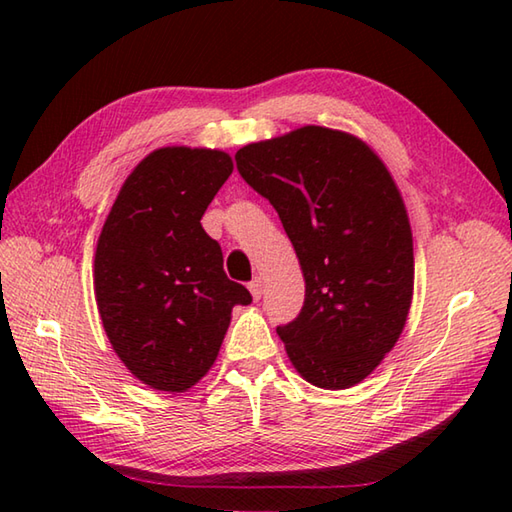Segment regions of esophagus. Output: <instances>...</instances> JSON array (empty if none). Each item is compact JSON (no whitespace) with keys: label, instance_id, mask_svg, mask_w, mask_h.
Masks as SVG:
<instances>
[{"label":"esophagus","instance_id":"esophagus-1","mask_svg":"<svg viewBox=\"0 0 512 512\" xmlns=\"http://www.w3.org/2000/svg\"><path fill=\"white\" fill-rule=\"evenodd\" d=\"M248 290H250V295H253V299L257 301L259 297H262V279L255 277V279L248 284Z\"/></svg>","mask_w":512,"mask_h":512}]
</instances>
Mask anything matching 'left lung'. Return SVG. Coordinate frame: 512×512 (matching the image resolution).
Listing matches in <instances>:
<instances>
[{
	"label": "left lung",
	"mask_w": 512,
	"mask_h": 512,
	"mask_svg": "<svg viewBox=\"0 0 512 512\" xmlns=\"http://www.w3.org/2000/svg\"><path fill=\"white\" fill-rule=\"evenodd\" d=\"M237 171L275 206L306 279L295 321L277 325L308 383H361L396 345L413 295L405 202L361 138L299 127L242 147Z\"/></svg>",
	"instance_id": "8db88e82"
}]
</instances>
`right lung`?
<instances>
[{"label":"right lung","mask_w":512,"mask_h":512,"mask_svg":"<svg viewBox=\"0 0 512 512\" xmlns=\"http://www.w3.org/2000/svg\"><path fill=\"white\" fill-rule=\"evenodd\" d=\"M233 173L220 149L162 147L138 162L96 244V306L114 352L145 385L187 391L209 372L235 306L253 297L224 273L200 220Z\"/></svg>","instance_id":"obj_1"}]
</instances>
